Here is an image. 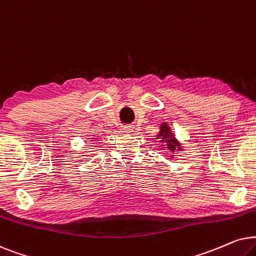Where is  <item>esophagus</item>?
Segmentation results:
<instances>
[{"instance_id":"34e87169","label":"esophagus","mask_w":256,"mask_h":256,"mask_svg":"<svg viewBox=\"0 0 256 256\" xmlns=\"http://www.w3.org/2000/svg\"><path fill=\"white\" fill-rule=\"evenodd\" d=\"M122 132H125V134H131V132H134V126L132 125L122 126Z\"/></svg>"}]
</instances>
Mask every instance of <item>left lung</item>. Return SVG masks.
<instances>
[{"label":"left lung","mask_w":256,"mask_h":256,"mask_svg":"<svg viewBox=\"0 0 256 256\" xmlns=\"http://www.w3.org/2000/svg\"><path fill=\"white\" fill-rule=\"evenodd\" d=\"M159 128L160 131L159 134H156V139H159V142H165L166 145L164 146H166L171 152L182 151V146H180V142L176 139L174 134H173L171 128H170L168 122H162Z\"/></svg>","instance_id":"8db88e82"}]
</instances>
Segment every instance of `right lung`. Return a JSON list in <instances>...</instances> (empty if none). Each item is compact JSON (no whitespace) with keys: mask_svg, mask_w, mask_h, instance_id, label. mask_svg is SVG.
I'll return each instance as SVG.
<instances>
[{"mask_svg":"<svg viewBox=\"0 0 256 256\" xmlns=\"http://www.w3.org/2000/svg\"><path fill=\"white\" fill-rule=\"evenodd\" d=\"M92 142H94V140H92Z\"/></svg>","mask_w":256,"mask_h":256,"instance_id":"1","label":"right lung"}]
</instances>
